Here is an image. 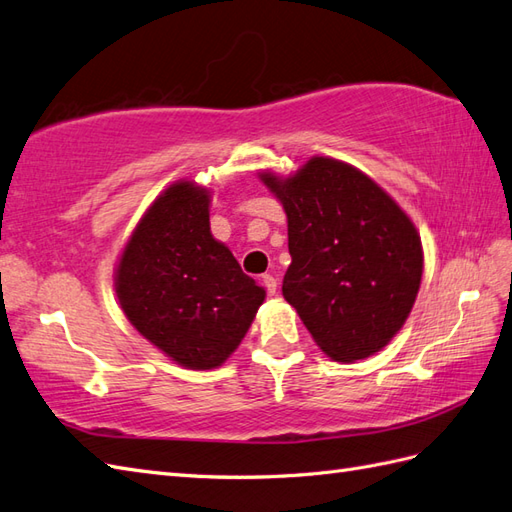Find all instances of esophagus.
Listing matches in <instances>:
<instances>
[{
  "label": "esophagus",
  "mask_w": 512,
  "mask_h": 512,
  "mask_svg": "<svg viewBox=\"0 0 512 512\" xmlns=\"http://www.w3.org/2000/svg\"><path fill=\"white\" fill-rule=\"evenodd\" d=\"M261 283H264V288L268 294H277V279L272 275H261Z\"/></svg>",
  "instance_id": "obj_1"
}]
</instances>
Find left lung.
<instances>
[{
  "instance_id": "8db88e82",
  "label": "left lung",
  "mask_w": 512,
  "mask_h": 512,
  "mask_svg": "<svg viewBox=\"0 0 512 512\" xmlns=\"http://www.w3.org/2000/svg\"><path fill=\"white\" fill-rule=\"evenodd\" d=\"M261 181L288 216L283 296L331 360L384 349L406 323L423 275L419 233L382 187L351 165L314 157Z\"/></svg>"
}]
</instances>
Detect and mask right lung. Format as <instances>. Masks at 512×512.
I'll use <instances>...</instances> for the list:
<instances>
[{"mask_svg":"<svg viewBox=\"0 0 512 512\" xmlns=\"http://www.w3.org/2000/svg\"><path fill=\"white\" fill-rule=\"evenodd\" d=\"M115 290L139 334L196 371L229 358L266 296L213 240L209 192L187 181L165 189L137 224Z\"/></svg>","mask_w":512,"mask_h":512,"instance_id":"1","label":"right lung"}]
</instances>
